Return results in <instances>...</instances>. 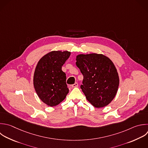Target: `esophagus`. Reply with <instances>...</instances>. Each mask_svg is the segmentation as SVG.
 I'll return each mask as SVG.
<instances>
[{
	"mask_svg": "<svg viewBox=\"0 0 148 148\" xmlns=\"http://www.w3.org/2000/svg\"><path fill=\"white\" fill-rule=\"evenodd\" d=\"M71 86H72V88H74V87H78V83H75V84H72Z\"/></svg>",
	"mask_w": 148,
	"mask_h": 148,
	"instance_id": "obj_1",
	"label": "esophagus"
}]
</instances>
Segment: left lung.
I'll use <instances>...</instances> for the list:
<instances>
[{
	"instance_id": "obj_1",
	"label": "left lung",
	"mask_w": 148,
	"mask_h": 148,
	"mask_svg": "<svg viewBox=\"0 0 148 148\" xmlns=\"http://www.w3.org/2000/svg\"><path fill=\"white\" fill-rule=\"evenodd\" d=\"M76 66L83 75L80 88L87 99L95 108L105 107L116 95L119 77L113 62L101 54L76 56Z\"/></svg>"
}]
</instances>
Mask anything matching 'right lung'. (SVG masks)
<instances>
[{
	"instance_id": "1",
	"label": "right lung",
	"mask_w": 148,
	"mask_h": 148,
	"mask_svg": "<svg viewBox=\"0 0 148 148\" xmlns=\"http://www.w3.org/2000/svg\"><path fill=\"white\" fill-rule=\"evenodd\" d=\"M71 52L53 51L38 62L34 75V86L39 98L47 105L55 106L66 98L69 89L62 66Z\"/></svg>"
}]
</instances>
